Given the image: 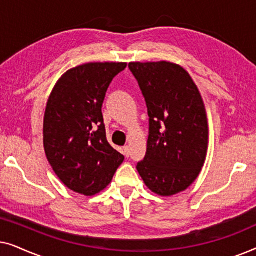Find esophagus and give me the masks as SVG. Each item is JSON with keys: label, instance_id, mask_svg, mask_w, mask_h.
<instances>
[{"label": "esophagus", "instance_id": "34e87169", "mask_svg": "<svg viewBox=\"0 0 256 256\" xmlns=\"http://www.w3.org/2000/svg\"><path fill=\"white\" fill-rule=\"evenodd\" d=\"M124 155L126 157H129V155H130V149H129L128 146H124Z\"/></svg>", "mask_w": 256, "mask_h": 256}]
</instances>
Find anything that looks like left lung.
I'll return each instance as SVG.
<instances>
[{"instance_id":"8db88e82","label":"left lung","mask_w":256,"mask_h":256,"mask_svg":"<svg viewBox=\"0 0 256 256\" xmlns=\"http://www.w3.org/2000/svg\"><path fill=\"white\" fill-rule=\"evenodd\" d=\"M149 115L146 152L138 163L144 184L169 197L186 190L204 166L208 124L204 101L190 74L169 62H129Z\"/></svg>"}]
</instances>
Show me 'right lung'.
<instances>
[{"instance_id": "add662e5", "label": "right lung", "mask_w": 256, "mask_h": 256, "mask_svg": "<svg viewBox=\"0 0 256 256\" xmlns=\"http://www.w3.org/2000/svg\"><path fill=\"white\" fill-rule=\"evenodd\" d=\"M126 62H88L68 70L52 90L44 115V149L59 180L85 196L112 182L124 156L107 141L101 108Z\"/></svg>"}]
</instances>
